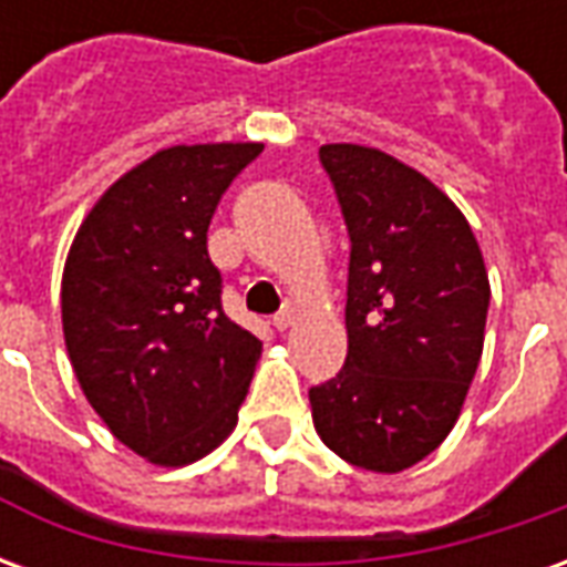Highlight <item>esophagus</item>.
<instances>
[{
    "label": "esophagus",
    "mask_w": 567,
    "mask_h": 567,
    "mask_svg": "<svg viewBox=\"0 0 567 567\" xmlns=\"http://www.w3.org/2000/svg\"><path fill=\"white\" fill-rule=\"evenodd\" d=\"M295 321H297L295 309L285 307V309H279L276 316H272V328H276V331H288V328H291Z\"/></svg>",
    "instance_id": "obj_1"
}]
</instances>
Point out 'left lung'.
<instances>
[{"instance_id":"left-lung-1","label":"left lung","mask_w":567,"mask_h":567,"mask_svg":"<svg viewBox=\"0 0 567 567\" xmlns=\"http://www.w3.org/2000/svg\"><path fill=\"white\" fill-rule=\"evenodd\" d=\"M352 251L349 355L309 389L343 462L398 474L446 440L483 355L488 276L462 209L431 178L364 145H321Z\"/></svg>"}]
</instances>
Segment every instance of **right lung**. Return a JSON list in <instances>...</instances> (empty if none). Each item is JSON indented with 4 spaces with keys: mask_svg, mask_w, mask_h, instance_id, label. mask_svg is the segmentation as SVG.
Listing matches in <instances>:
<instances>
[{
    "mask_svg": "<svg viewBox=\"0 0 567 567\" xmlns=\"http://www.w3.org/2000/svg\"><path fill=\"white\" fill-rule=\"evenodd\" d=\"M260 142L173 145L133 166L81 221L63 267V337L81 392L124 446L163 467L236 425L260 340L224 316L206 234Z\"/></svg>",
    "mask_w": 567,
    "mask_h": 567,
    "instance_id": "1",
    "label": "right lung"
}]
</instances>
